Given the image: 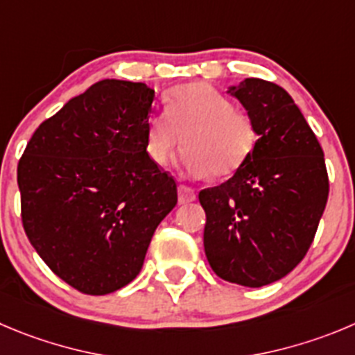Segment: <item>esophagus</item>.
Instances as JSON below:
<instances>
[{
	"label": "esophagus",
	"mask_w": 355,
	"mask_h": 355,
	"mask_svg": "<svg viewBox=\"0 0 355 355\" xmlns=\"http://www.w3.org/2000/svg\"><path fill=\"white\" fill-rule=\"evenodd\" d=\"M196 200V191L187 185H178V203L185 205Z\"/></svg>",
	"instance_id": "1"
}]
</instances>
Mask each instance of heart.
Wrapping results in <instances>:
<instances>
[{
  "label": "heart",
  "mask_w": 355,
  "mask_h": 355,
  "mask_svg": "<svg viewBox=\"0 0 355 355\" xmlns=\"http://www.w3.org/2000/svg\"><path fill=\"white\" fill-rule=\"evenodd\" d=\"M184 137L180 164L193 177H227L252 154L256 124L233 108L230 98L203 82L185 84L168 94L164 114L152 115L145 131L150 161L164 166Z\"/></svg>",
  "instance_id": "obj_1"
}]
</instances>
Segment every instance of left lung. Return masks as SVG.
Wrapping results in <instances>:
<instances>
[{"label":"left lung","instance_id":"1","mask_svg":"<svg viewBox=\"0 0 355 355\" xmlns=\"http://www.w3.org/2000/svg\"><path fill=\"white\" fill-rule=\"evenodd\" d=\"M227 92L252 117L257 141L230 180L200 193L205 254L223 280L263 287L306 256L329 194L326 161L286 89L245 78Z\"/></svg>","mask_w":355,"mask_h":355}]
</instances>
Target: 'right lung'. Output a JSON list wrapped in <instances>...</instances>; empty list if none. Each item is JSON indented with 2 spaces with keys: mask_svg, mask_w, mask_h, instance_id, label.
I'll return each instance as SVG.
<instances>
[{
  "mask_svg": "<svg viewBox=\"0 0 355 355\" xmlns=\"http://www.w3.org/2000/svg\"><path fill=\"white\" fill-rule=\"evenodd\" d=\"M154 89L96 82L38 125L17 166L22 226L61 280L103 296L132 282L177 184L145 150Z\"/></svg>",
  "mask_w": 355,
  "mask_h": 355,
  "instance_id": "obj_1",
  "label": "right lung"
}]
</instances>
